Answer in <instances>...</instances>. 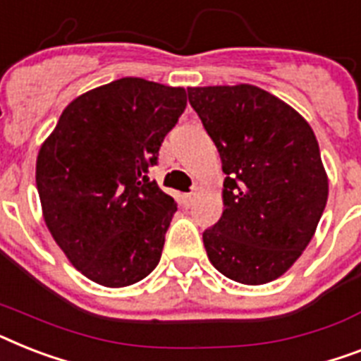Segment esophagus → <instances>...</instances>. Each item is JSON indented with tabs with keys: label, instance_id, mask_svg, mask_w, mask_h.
Listing matches in <instances>:
<instances>
[{
	"label": "esophagus",
	"instance_id": "esophagus-1",
	"mask_svg": "<svg viewBox=\"0 0 361 361\" xmlns=\"http://www.w3.org/2000/svg\"><path fill=\"white\" fill-rule=\"evenodd\" d=\"M196 198V192H189V195H185V204L187 206H192V202H195Z\"/></svg>",
	"mask_w": 361,
	"mask_h": 361
}]
</instances>
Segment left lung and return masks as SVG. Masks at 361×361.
Instances as JSON below:
<instances>
[{
    "instance_id": "left-lung-1",
    "label": "left lung",
    "mask_w": 361,
    "mask_h": 361,
    "mask_svg": "<svg viewBox=\"0 0 361 361\" xmlns=\"http://www.w3.org/2000/svg\"><path fill=\"white\" fill-rule=\"evenodd\" d=\"M187 92L226 174L222 216L202 235L207 257L233 282H272L306 250L326 206L315 133L291 105L254 85Z\"/></svg>"
}]
</instances>
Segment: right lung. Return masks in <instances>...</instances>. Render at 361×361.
<instances>
[{
    "instance_id": "1",
    "label": "right lung",
    "mask_w": 361,
    "mask_h": 361,
    "mask_svg": "<svg viewBox=\"0 0 361 361\" xmlns=\"http://www.w3.org/2000/svg\"><path fill=\"white\" fill-rule=\"evenodd\" d=\"M185 105L181 87L116 79L70 102L40 146L44 222L92 282L131 286L159 263L176 202L148 169Z\"/></svg>"
}]
</instances>
